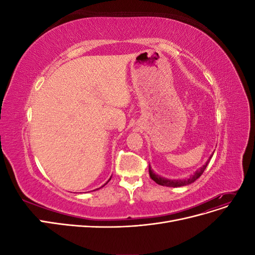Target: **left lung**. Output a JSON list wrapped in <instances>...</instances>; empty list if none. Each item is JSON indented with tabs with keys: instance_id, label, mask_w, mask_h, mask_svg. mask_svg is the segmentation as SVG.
<instances>
[{
	"instance_id": "8db88e82",
	"label": "left lung",
	"mask_w": 255,
	"mask_h": 255,
	"mask_svg": "<svg viewBox=\"0 0 255 255\" xmlns=\"http://www.w3.org/2000/svg\"><path fill=\"white\" fill-rule=\"evenodd\" d=\"M213 154H214V153H213ZM213 154L210 156V158H208V160L206 161L205 165H203L201 168H199L198 170H197L194 174H191L190 176L186 177V179H182V180H169V179H166V177L160 176V175H158V174H156L155 172H154V171L152 170L151 166L149 165V174H150V177H151V179H152L154 182L157 183L158 185H161V186H167V187H181V186H186V185H189V184H191V183H194L197 179H199V177L201 176V174H202V173L204 172V170H205V168H206V166H207V164H208V161H210V159L212 158Z\"/></svg>"
}]
</instances>
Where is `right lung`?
I'll return each mask as SVG.
<instances>
[{"label":"right lung","mask_w":255,"mask_h":255,"mask_svg":"<svg viewBox=\"0 0 255 255\" xmlns=\"http://www.w3.org/2000/svg\"><path fill=\"white\" fill-rule=\"evenodd\" d=\"M110 180H111V179H110ZM110 180H109V181H110ZM104 185H106V184H104ZM104 185H103V186H104ZM103 186H102V187H103Z\"/></svg>","instance_id":"add662e5"}]
</instances>
